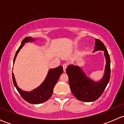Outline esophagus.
<instances>
[{
    "mask_svg": "<svg viewBox=\"0 0 124 124\" xmlns=\"http://www.w3.org/2000/svg\"><path fill=\"white\" fill-rule=\"evenodd\" d=\"M62 66H63V71H64V72H65V71H66V68H67V66H68V64H67V63H63V64L62 65Z\"/></svg>",
    "mask_w": 124,
    "mask_h": 124,
    "instance_id": "1",
    "label": "esophagus"
}]
</instances>
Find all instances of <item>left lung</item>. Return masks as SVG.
Returning <instances> with one entry per match:
<instances>
[{"mask_svg":"<svg viewBox=\"0 0 124 124\" xmlns=\"http://www.w3.org/2000/svg\"><path fill=\"white\" fill-rule=\"evenodd\" d=\"M104 51L106 64L104 73L100 80L96 82L87 77L80 67L70 65L66 71L69 78V84L72 94L77 100L84 102L97 100L102 94L110 77V59L107 48L104 44L95 39V46L93 52Z\"/></svg>","mask_w":124,"mask_h":124,"instance_id":"left-lung-1","label":"left lung"}]
</instances>
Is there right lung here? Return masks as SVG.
I'll use <instances>...</instances> for the list:
<instances>
[{
  "mask_svg": "<svg viewBox=\"0 0 124 124\" xmlns=\"http://www.w3.org/2000/svg\"><path fill=\"white\" fill-rule=\"evenodd\" d=\"M35 41V39H33L32 37H26L24 39L21 43L22 45L20 46L15 55V57L14 58V63L18 52L23 47L25 43L29 42H33ZM63 71L62 66H59L57 68L50 69L48 71L46 78L44 82L41 83V85L30 92L23 91L20 87H18L13 73H12V81H13L15 87L19 92L20 95L25 101L33 104H38L42 103L47 101L50 98L53 93V88L55 85L58 81L61 75L63 73Z\"/></svg>",
  "mask_w": 124,
  "mask_h": 124,
  "instance_id": "obj_1",
  "label": "right lung"
}]
</instances>
